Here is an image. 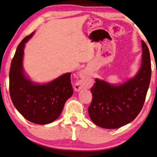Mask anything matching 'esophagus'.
I'll list each match as a JSON object with an SVG mask.
<instances>
[{
    "instance_id": "obj_1",
    "label": "esophagus",
    "mask_w": 157,
    "mask_h": 157,
    "mask_svg": "<svg viewBox=\"0 0 157 157\" xmlns=\"http://www.w3.org/2000/svg\"><path fill=\"white\" fill-rule=\"evenodd\" d=\"M79 76H80L81 78H86V77H87V72L86 71H81L80 73H79ZM81 88H83V86L81 85V83H77L76 85H75V90H80Z\"/></svg>"
}]
</instances>
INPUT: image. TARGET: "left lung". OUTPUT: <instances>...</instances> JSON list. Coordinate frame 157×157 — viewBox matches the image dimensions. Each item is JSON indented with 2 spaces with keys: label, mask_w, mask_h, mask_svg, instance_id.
Here are the masks:
<instances>
[{
  "label": "left lung",
  "mask_w": 157,
  "mask_h": 157,
  "mask_svg": "<svg viewBox=\"0 0 157 157\" xmlns=\"http://www.w3.org/2000/svg\"><path fill=\"white\" fill-rule=\"evenodd\" d=\"M142 65L132 78L117 86L95 79L90 88L93 98L88 111L96 125L105 129L119 128L139 115L146 98L151 73L150 54L144 41H142Z\"/></svg>",
  "instance_id": "obj_1"
}]
</instances>
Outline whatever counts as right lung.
Instances as JSON below:
<instances>
[{"label": "right lung", "mask_w": 157, "mask_h": 157, "mask_svg": "<svg viewBox=\"0 0 157 157\" xmlns=\"http://www.w3.org/2000/svg\"><path fill=\"white\" fill-rule=\"evenodd\" d=\"M33 34L25 37L17 47L9 73V90L13 105L22 116L33 123L46 124L57 119L73 94L71 74H63L44 84L29 80L24 73L22 60L25 43Z\"/></svg>", "instance_id": "right-lung-1"}]
</instances>
